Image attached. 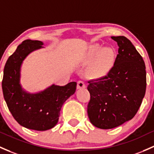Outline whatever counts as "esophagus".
I'll return each mask as SVG.
<instances>
[{
    "label": "esophagus",
    "instance_id": "1",
    "mask_svg": "<svg viewBox=\"0 0 154 154\" xmlns=\"http://www.w3.org/2000/svg\"><path fill=\"white\" fill-rule=\"evenodd\" d=\"M85 85L82 81H78L77 82V89H82V88H85Z\"/></svg>",
    "mask_w": 154,
    "mask_h": 154
}]
</instances>
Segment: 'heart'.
<instances>
[{"mask_svg":"<svg viewBox=\"0 0 154 154\" xmlns=\"http://www.w3.org/2000/svg\"><path fill=\"white\" fill-rule=\"evenodd\" d=\"M116 58L115 48L103 47L99 43L91 45L80 59V63L88 66L86 75L90 80H98L105 78L114 68Z\"/></svg>","mask_w":154,"mask_h":154,"instance_id":"b5f03b06","label":"heart"}]
</instances>
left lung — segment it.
<instances>
[{
	"label": "left lung",
	"mask_w": 154,
	"mask_h": 154,
	"mask_svg": "<svg viewBox=\"0 0 154 154\" xmlns=\"http://www.w3.org/2000/svg\"><path fill=\"white\" fill-rule=\"evenodd\" d=\"M119 50L107 77L89 81L87 112L90 122L101 129H111L131 120L142 104L146 90L145 65L131 42L124 36L111 37Z\"/></svg>",
	"instance_id": "8db88e82"
}]
</instances>
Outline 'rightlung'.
<instances>
[{"mask_svg":"<svg viewBox=\"0 0 154 154\" xmlns=\"http://www.w3.org/2000/svg\"><path fill=\"white\" fill-rule=\"evenodd\" d=\"M40 40L22 42L6 61L2 81L4 100L13 117L20 125L35 131H46L56 125L63 105L77 88V82H71L63 86L52 84L36 93L23 88V63L31 53L44 48Z\"/></svg>","mask_w":154,"mask_h":154,"instance_id":"add662e5","label":"right lung"}]
</instances>
